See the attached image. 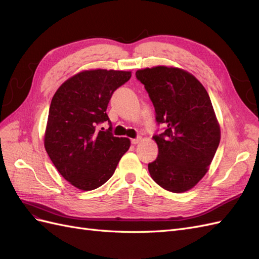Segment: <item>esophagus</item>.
Instances as JSON below:
<instances>
[{
    "label": "esophagus",
    "instance_id": "esophagus-1",
    "mask_svg": "<svg viewBox=\"0 0 259 259\" xmlns=\"http://www.w3.org/2000/svg\"><path fill=\"white\" fill-rule=\"evenodd\" d=\"M140 140H142V137H137V138H133L131 139V143L133 145H137L138 143H140Z\"/></svg>",
    "mask_w": 259,
    "mask_h": 259
}]
</instances>
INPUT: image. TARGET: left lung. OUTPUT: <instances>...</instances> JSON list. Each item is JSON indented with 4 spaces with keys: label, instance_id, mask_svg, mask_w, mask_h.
Wrapping results in <instances>:
<instances>
[{
    "label": "left lung",
    "instance_id": "8db88e82",
    "mask_svg": "<svg viewBox=\"0 0 259 259\" xmlns=\"http://www.w3.org/2000/svg\"><path fill=\"white\" fill-rule=\"evenodd\" d=\"M155 110L161 134L153 135L159 154L148 164L154 182L180 193L191 189L206 174L221 142V130L206 90L189 72L177 68L138 70Z\"/></svg>",
    "mask_w": 259,
    "mask_h": 259
}]
</instances>
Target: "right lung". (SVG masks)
<instances>
[{
  "instance_id": "1",
  "label": "right lung",
  "mask_w": 259,
  "mask_h": 259,
  "mask_svg": "<svg viewBox=\"0 0 259 259\" xmlns=\"http://www.w3.org/2000/svg\"><path fill=\"white\" fill-rule=\"evenodd\" d=\"M128 71L91 70L70 77L55 93L44 146L67 182L84 191L104 185L128 150V138L115 137L107 107L112 94L131 79ZM108 121L106 131L98 126Z\"/></svg>"
}]
</instances>
